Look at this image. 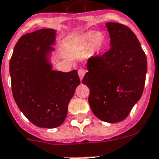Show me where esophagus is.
<instances>
[{
    "label": "esophagus",
    "mask_w": 159,
    "mask_h": 159,
    "mask_svg": "<svg viewBox=\"0 0 159 159\" xmlns=\"http://www.w3.org/2000/svg\"><path fill=\"white\" fill-rule=\"evenodd\" d=\"M85 73H86V70H84V69H79V70H78V76H79L80 80H81V81L83 80V76H84Z\"/></svg>",
    "instance_id": "obj_1"
}]
</instances>
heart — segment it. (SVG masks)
Masks as SVG:
<instances>
[{"instance_id": "1", "label": "heart", "mask_w": 159, "mask_h": 159, "mask_svg": "<svg viewBox=\"0 0 159 159\" xmlns=\"http://www.w3.org/2000/svg\"><path fill=\"white\" fill-rule=\"evenodd\" d=\"M104 37L98 32L89 31L82 35L79 40V46L82 49L91 48L94 53H99L104 45Z\"/></svg>"}]
</instances>
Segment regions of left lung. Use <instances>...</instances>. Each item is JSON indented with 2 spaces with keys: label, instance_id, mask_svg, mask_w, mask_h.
I'll list each match as a JSON object with an SVG mask.
<instances>
[{
  "label": "left lung",
  "instance_id": "left-lung-1",
  "mask_svg": "<svg viewBox=\"0 0 159 159\" xmlns=\"http://www.w3.org/2000/svg\"><path fill=\"white\" fill-rule=\"evenodd\" d=\"M110 49L90 58L83 83L89 88V105L101 120H125L142 97L148 69L147 56L133 32L117 23L105 24Z\"/></svg>",
  "mask_w": 159,
  "mask_h": 159
}]
</instances>
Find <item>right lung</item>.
Instances as JSON below:
<instances>
[{"label": "right lung", "instance_id": "add662e5", "mask_svg": "<svg viewBox=\"0 0 159 159\" xmlns=\"http://www.w3.org/2000/svg\"><path fill=\"white\" fill-rule=\"evenodd\" d=\"M56 33L43 29L23 35L9 63L14 100L29 121L41 128L58 127L64 122L81 83L76 70H53Z\"/></svg>", "mask_w": 159, "mask_h": 159}]
</instances>
